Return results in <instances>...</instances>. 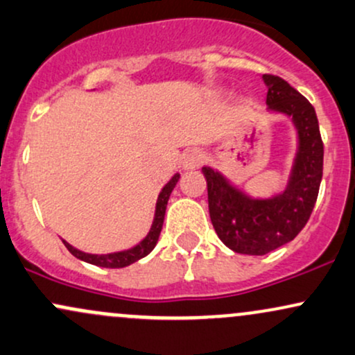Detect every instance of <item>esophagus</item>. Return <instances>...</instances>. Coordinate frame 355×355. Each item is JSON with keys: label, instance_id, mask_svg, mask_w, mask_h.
<instances>
[{"label": "esophagus", "instance_id": "esophagus-1", "mask_svg": "<svg viewBox=\"0 0 355 355\" xmlns=\"http://www.w3.org/2000/svg\"><path fill=\"white\" fill-rule=\"evenodd\" d=\"M202 161H204L202 151H199V149H191V151H187L184 154V157H182V168L187 171L196 169L202 164Z\"/></svg>", "mask_w": 355, "mask_h": 355}]
</instances>
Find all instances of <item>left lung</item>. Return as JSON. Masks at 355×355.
Wrapping results in <instances>:
<instances>
[{"label":"left lung","mask_w":355,"mask_h":355,"mask_svg":"<svg viewBox=\"0 0 355 355\" xmlns=\"http://www.w3.org/2000/svg\"><path fill=\"white\" fill-rule=\"evenodd\" d=\"M268 111L284 114L297 131L287 186L270 198H252L219 171L204 166L211 223L234 252L264 256L294 239L309 220L322 181L324 144L314 106L282 78L264 74Z\"/></svg>","instance_id":"8db88e82"}]
</instances>
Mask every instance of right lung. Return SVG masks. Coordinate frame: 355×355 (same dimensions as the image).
<instances>
[{
  "label": "right lung",
  "mask_w": 355,
  "mask_h": 355,
  "mask_svg": "<svg viewBox=\"0 0 355 355\" xmlns=\"http://www.w3.org/2000/svg\"><path fill=\"white\" fill-rule=\"evenodd\" d=\"M179 181V174L176 173L173 178L169 179V182L161 189L159 196H157V202H156V212H154V220L153 226L149 229L148 236L141 241L139 244H136L135 248L126 249V251H119V252H111V254H87L79 251V249L73 248L69 243L62 241V244L66 245V249L73 254L74 257L78 259L87 262V264L93 266H99V268H110V269H119V268H126V266L132 264V262L143 259V257L148 256L149 252L153 251L154 245L157 244V239H159L161 229H162V223H164V214H166V206H168L169 196L173 193V189L176 187Z\"/></svg>",
  "instance_id": "obj_1"
}]
</instances>
